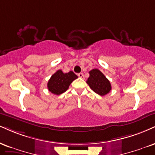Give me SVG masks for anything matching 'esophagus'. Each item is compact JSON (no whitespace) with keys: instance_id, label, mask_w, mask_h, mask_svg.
<instances>
[{"instance_id":"obj_1","label":"esophagus","mask_w":155,"mask_h":155,"mask_svg":"<svg viewBox=\"0 0 155 155\" xmlns=\"http://www.w3.org/2000/svg\"><path fill=\"white\" fill-rule=\"evenodd\" d=\"M78 76H79V78H81V79H84V74L82 73H79V74H78Z\"/></svg>"}]
</instances>
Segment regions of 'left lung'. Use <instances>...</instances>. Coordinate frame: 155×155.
<instances>
[{
    "instance_id": "obj_1",
    "label": "left lung",
    "mask_w": 155,
    "mask_h": 155,
    "mask_svg": "<svg viewBox=\"0 0 155 155\" xmlns=\"http://www.w3.org/2000/svg\"><path fill=\"white\" fill-rule=\"evenodd\" d=\"M89 73V77L87 83L94 92L100 96H104L110 92V82L100 70L94 68Z\"/></svg>"
}]
</instances>
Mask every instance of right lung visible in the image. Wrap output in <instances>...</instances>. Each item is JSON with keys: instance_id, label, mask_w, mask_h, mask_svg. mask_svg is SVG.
Here are the masks:
<instances>
[{"instance_id": "right-lung-1", "label": "right lung", "mask_w": 155, "mask_h": 155, "mask_svg": "<svg viewBox=\"0 0 155 155\" xmlns=\"http://www.w3.org/2000/svg\"><path fill=\"white\" fill-rule=\"evenodd\" d=\"M77 78L78 76L71 71L64 74L61 70H58L48 81V89L53 94L59 95L66 92L72 81Z\"/></svg>"}]
</instances>
